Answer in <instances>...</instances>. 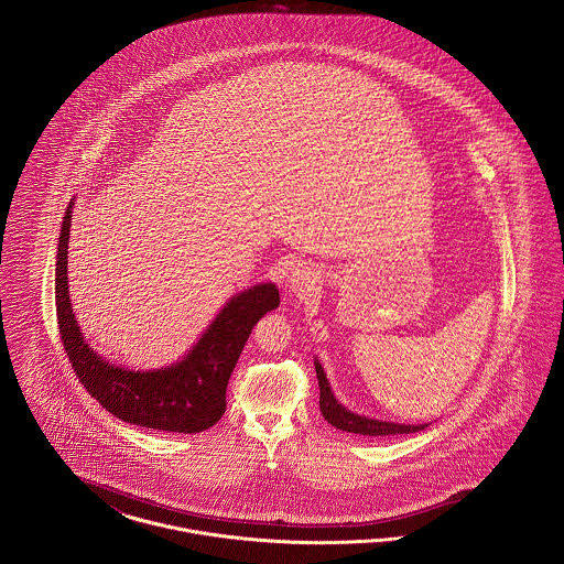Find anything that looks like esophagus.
Segmentation results:
<instances>
[{
    "label": "esophagus",
    "mask_w": 564,
    "mask_h": 564,
    "mask_svg": "<svg viewBox=\"0 0 564 564\" xmlns=\"http://www.w3.org/2000/svg\"><path fill=\"white\" fill-rule=\"evenodd\" d=\"M318 282V273L307 265H299L291 275V289L296 293H305L312 291L314 284Z\"/></svg>",
    "instance_id": "1"
}]
</instances>
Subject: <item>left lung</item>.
Wrapping results in <instances>:
<instances>
[{"mask_svg":"<svg viewBox=\"0 0 564 564\" xmlns=\"http://www.w3.org/2000/svg\"><path fill=\"white\" fill-rule=\"evenodd\" d=\"M314 365H316V376H318V386H321V412L325 415L326 422L333 424L335 429L355 433V435H367V437H390V435H403V433H417V431L426 429V424H397V422L365 417V415L346 410L333 397L323 365L318 360H314Z\"/></svg>","mask_w":564,"mask_h":564,"instance_id":"obj_1","label":"left lung"}]
</instances>
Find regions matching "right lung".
<instances>
[{
  "mask_svg": "<svg viewBox=\"0 0 564 564\" xmlns=\"http://www.w3.org/2000/svg\"><path fill=\"white\" fill-rule=\"evenodd\" d=\"M72 208L74 202H69L61 225L55 305L61 341L78 382L101 408L129 424L170 433H202L214 426L227 410V384L252 326L280 305L275 284H257L231 296L193 350L176 365L152 371H129L110 365L87 344L69 303L67 241Z\"/></svg>",
  "mask_w": 564,
  "mask_h": 564,
  "instance_id": "add662e5",
  "label": "right lung"
}]
</instances>
